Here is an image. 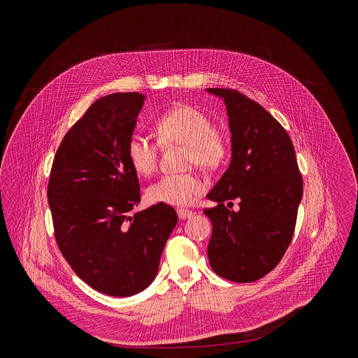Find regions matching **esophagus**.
I'll return each mask as SVG.
<instances>
[{"label":"esophagus","instance_id":"1","mask_svg":"<svg viewBox=\"0 0 358 358\" xmlns=\"http://www.w3.org/2000/svg\"><path fill=\"white\" fill-rule=\"evenodd\" d=\"M176 212H178L179 219H189V217H192L194 215V212H192L189 209H185V208H179Z\"/></svg>","mask_w":358,"mask_h":358}]
</instances>
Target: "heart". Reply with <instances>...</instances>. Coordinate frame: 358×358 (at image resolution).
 Returning a JSON list of instances; mask_svg holds the SVG:
<instances>
[{"label": "heart", "instance_id": "b5f03b06", "mask_svg": "<svg viewBox=\"0 0 358 358\" xmlns=\"http://www.w3.org/2000/svg\"><path fill=\"white\" fill-rule=\"evenodd\" d=\"M154 136L161 146L183 145L187 148V164L204 169L219 168L229 155V141L204 111L179 104L168 108L154 122ZM149 136L134 135L127 145V155L142 176H150L157 169L159 148ZM205 183L194 173L164 175L148 189V199L157 204H193L204 193Z\"/></svg>", "mask_w": 358, "mask_h": 358}]
</instances>
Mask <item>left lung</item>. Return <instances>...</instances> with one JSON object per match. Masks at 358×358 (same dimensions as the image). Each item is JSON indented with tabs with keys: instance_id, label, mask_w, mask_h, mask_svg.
I'll return each instance as SVG.
<instances>
[{
	"instance_id": "left-lung-1",
	"label": "left lung",
	"mask_w": 358,
	"mask_h": 358,
	"mask_svg": "<svg viewBox=\"0 0 358 358\" xmlns=\"http://www.w3.org/2000/svg\"><path fill=\"white\" fill-rule=\"evenodd\" d=\"M206 91L223 98L231 132L230 165L206 196L217 203L204 210L212 222L208 257L217 275L252 282L288 250L303 180L289 135L264 107L236 90ZM233 199L237 213L224 205Z\"/></svg>"
}]
</instances>
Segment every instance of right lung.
<instances>
[{
	"mask_svg": "<svg viewBox=\"0 0 358 358\" xmlns=\"http://www.w3.org/2000/svg\"><path fill=\"white\" fill-rule=\"evenodd\" d=\"M145 102L139 92L95 101L57 148L48 182L56 244L91 288L132 296L153 282L178 223L171 205L132 212L139 180L127 145Z\"/></svg>",
	"mask_w": 358,
	"mask_h": 358,
	"instance_id": "1",
	"label": "right lung"
}]
</instances>
